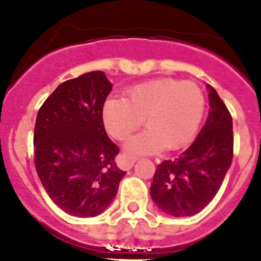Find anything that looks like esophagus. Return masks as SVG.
Wrapping results in <instances>:
<instances>
[{
  "mask_svg": "<svg viewBox=\"0 0 261 261\" xmlns=\"http://www.w3.org/2000/svg\"><path fill=\"white\" fill-rule=\"evenodd\" d=\"M136 162V158L133 156H125V155H121L120 162H118V165L122 170H130L133 168L134 163Z\"/></svg>",
  "mask_w": 261,
  "mask_h": 261,
  "instance_id": "esophagus-1",
  "label": "esophagus"
}]
</instances>
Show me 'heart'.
I'll use <instances>...</instances> for the list:
<instances>
[{
	"mask_svg": "<svg viewBox=\"0 0 261 261\" xmlns=\"http://www.w3.org/2000/svg\"><path fill=\"white\" fill-rule=\"evenodd\" d=\"M206 99L194 82L160 78L138 84L122 98H109L102 106L106 131L123 140L144 123L147 130L133 136L126 150L133 154H150L163 146L175 150L188 144L203 118Z\"/></svg>",
	"mask_w": 261,
	"mask_h": 261,
	"instance_id": "heart-1",
	"label": "heart"
}]
</instances>
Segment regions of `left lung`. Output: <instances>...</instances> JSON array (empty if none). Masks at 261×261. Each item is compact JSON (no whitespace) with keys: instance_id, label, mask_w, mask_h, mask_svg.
<instances>
[{"instance_id":"obj_1","label":"left lung","mask_w":261,"mask_h":261,"mask_svg":"<svg viewBox=\"0 0 261 261\" xmlns=\"http://www.w3.org/2000/svg\"><path fill=\"white\" fill-rule=\"evenodd\" d=\"M210 112L196 140L174 160L158 165L150 194L162 211L174 217L201 212L215 198L233 155L232 117L208 84Z\"/></svg>"}]
</instances>
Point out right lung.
<instances>
[{
	"instance_id": "1",
	"label": "right lung",
	"mask_w": 261,
	"mask_h": 261,
	"mask_svg": "<svg viewBox=\"0 0 261 261\" xmlns=\"http://www.w3.org/2000/svg\"><path fill=\"white\" fill-rule=\"evenodd\" d=\"M111 89L103 72L86 73L58 86L36 116V172L51 201L77 217L103 212L126 174L102 121Z\"/></svg>"
}]
</instances>
